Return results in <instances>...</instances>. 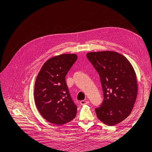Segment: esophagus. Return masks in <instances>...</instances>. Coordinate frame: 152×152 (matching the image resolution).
<instances>
[{"label":"esophagus","mask_w":152,"mask_h":152,"mask_svg":"<svg viewBox=\"0 0 152 152\" xmlns=\"http://www.w3.org/2000/svg\"><path fill=\"white\" fill-rule=\"evenodd\" d=\"M89 103L88 101H86V100H83V101H80V104L81 105H85V104H87Z\"/></svg>","instance_id":"1"}]
</instances>
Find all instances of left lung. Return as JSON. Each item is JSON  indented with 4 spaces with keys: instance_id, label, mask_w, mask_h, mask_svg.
Returning <instances> with one entry per match:
<instances>
[{
    "instance_id": "obj_1",
    "label": "left lung",
    "mask_w": 152,
    "mask_h": 152,
    "mask_svg": "<svg viewBox=\"0 0 152 152\" xmlns=\"http://www.w3.org/2000/svg\"><path fill=\"white\" fill-rule=\"evenodd\" d=\"M87 57L98 72L104 101L95 112L98 118L108 126H114L131 113L137 94L136 73L129 61L113 51H93Z\"/></svg>"
}]
</instances>
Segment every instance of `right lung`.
I'll use <instances>...</instances> for the list:
<instances>
[{
	"label": "right lung",
	"mask_w": 152,
	"mask_h": 152,
	"mask_svg": "<svg viewBox=\"0 0 152 152\" xmlns=\"http://www.w3.org/2000/svg\"><path fill=\"white\" fill-rule=\"evenodd\" d=\"M77 59L76 54H62L47 60L34 84V99L42 116L48 122L62 125L73 120L77 112L65 82V76Z\"/></svg>",
	"instance_id": "add662e5"
}]
</instances>
